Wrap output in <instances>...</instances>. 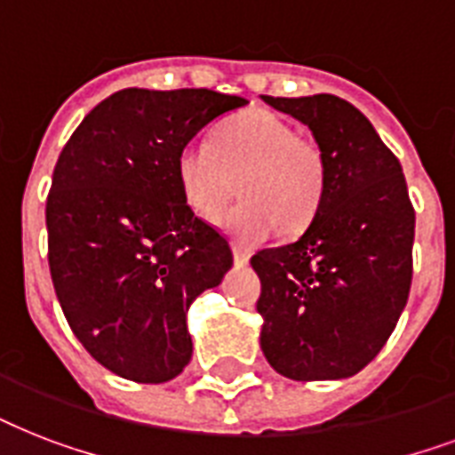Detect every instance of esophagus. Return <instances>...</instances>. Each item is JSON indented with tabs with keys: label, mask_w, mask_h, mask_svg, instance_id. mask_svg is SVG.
Wrapping results in <instances>:
<instances>
[{
	"label": "esophagus",
	"mask_w": 455,
	"mask_h": 455,
	"mask_svg": "<svg viewBox=\"0 0 455 455\" xmlns=\"http://www.w3.org/2000/svg\"><path fill=\"white\" fill-rule=\"evenodd\" d=\"M248 259H250L248 252H245L243 248H238V245H234V262L238 264V267H243V264H248Z\"/></svg>",
	"instance_id": "obj_1"
}]
</instances>
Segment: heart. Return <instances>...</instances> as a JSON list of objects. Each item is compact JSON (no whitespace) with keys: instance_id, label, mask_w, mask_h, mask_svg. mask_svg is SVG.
I'll use <instances>...</instances> for the list:
<instances>
[{"instance_id":"heart-1","label":"heart","mask_w":455,"mask_h":455,"mask_svg":"<svg viewBox=\"0 0 455 455\" xmlns=\"http://www.w3.org/2000/svg\"><path fill=\"white\" fill-rule=\"evenodd\" d=\"M179 191L203 220H217L241 186L243 203L221 220L241 245L267 241L281 227L299 234L321 210L325 157L298 137L288 120L264 108L243 110L214 132V141H188L177 156Z\"/></svg>"}]
</instances>
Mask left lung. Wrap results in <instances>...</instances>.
<instances>
[{
  "label": "left lung",
  "mask_w": 455,
  "mask_h": 455,
  "mask_svg": "<svg viewBox=\"0 0 455 455\" xmlns=\"http://www.w3.org/2000/svg\"><path fill=\"white\" fill-rule=\"evenodd\" d=\"M307 124L325 157L321 210L295 243L259 250V345L291 380H342L378 356L413 276L416 212L396 156L368 117L332 94L262 96Z\"/></svg>",
  "instance_id": "obj_1"
}]
</instances>
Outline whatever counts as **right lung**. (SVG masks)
<instances>
[{
  "label": "right lung",
  "mask_w": 455,
  "mask_h": 455,
  "mask_svg": "<svg viewBox=\"0 0 455 455\" xmlns=\"http://www.w3.org/2000/svg\"><path fill=\"white\" fill-rule=\"evenodd\" d=\"M245 99L123 89L68 139L46 198L49 269L75 338L110 373L157 385L191 361L186 311L234 255L179 191L177 156Z\"/></svg>",
  "instance_id": "add662e5"
}]
</instances>
